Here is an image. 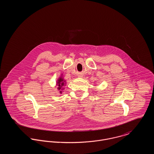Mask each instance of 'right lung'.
Segmentation results:
<instances>
[{
  "label": "right lung",
  "instance_id": "obj_1",
  "mask_svg": "<svg viewBox=\"0 0 154 154\" xmlns=\"http://www.w3.org/2000/svg\"><path fill=\"white\" fill-rule=\"evenodd\" d=\"M65 82L63 80V79H62L61 78H60L59 79V80H58V82H57V85H58V89H59V90H60L61 88H62L64 85H65ZM60 92H62L61 91H60Z\"/></svg>",
  "mask_w": 154,
  "mask_h": 154
}]
</instances>
